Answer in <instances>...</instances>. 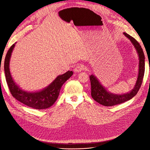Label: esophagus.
Wrapping results in <instances>:
<instances>
[{
  "label": "esophagus",
  "mask_w": 150,
  "mask_h": 150,
  "mask_svg": "<svg viewBox=\"0 0 150 150\" xmlns=\"http://www.w3.org/2000/svg\"><path fill=\"white\" fill-rule=\"evenodd\" d=\"M84 69V66H83V65H81V64H80V65L77 66L74 68V71L75 72H81V71H83Z\"/></svg>",
  "instance_id": "obj_1"
}]
</instances>
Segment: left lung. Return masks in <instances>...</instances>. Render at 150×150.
Here are the masks:
<instances>
[{
	"instance_id": "8db88e82",
	"label": "left lung",
	"mask_w": 150,
	"mask_h": 150,
	"mask_svg": "<svg viewBox=\"0 0 150 150\" xmlns=\"http://www.w3.org/2000/svg\"><path fill=\"white\" fill-rule=\"evenodd\" d=\"M128 38L137 49L139 56V72L137 81L134 88L128 93L123 94H114L108 92L94 75L90 76L91 96L98 103L105 106H112L123 103L133 98L137 94L142 84L144 74V55L143 49L139 42L132 36L126 33H123Z\"/></svg>"
}]
</instances>
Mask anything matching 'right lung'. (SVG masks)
I'll list each match as a JSON object with an SVG mask.
<instances>
[{"instance_id": "obj_1", "label": "right lung", "mask_w": 150, "mask_h": 150, "mask_svg": "<svg viewBox=\"0 0 150 150\" xmlns=\"http://www.w3.org/2000/svg\"><path fill=\"white\" fill-rule=\"evenodd\" d=\"M14 46L15 44L12 45L8 50L4 61L6 79L12 96L25 105L35 110H43L51 106L57 100L62 84L72 75L73 72L68 71L66 73L58 76L51 84L40 91L34 93L24 91L14 83L10 72L9 61Z\"/></svg>"}]
</instances>
